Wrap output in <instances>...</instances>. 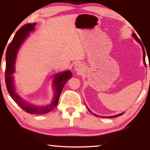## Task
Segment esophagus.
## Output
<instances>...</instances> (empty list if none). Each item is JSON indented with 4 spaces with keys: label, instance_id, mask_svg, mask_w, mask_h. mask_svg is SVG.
<instances>
[{
    "label": "esophagus",
    "instance_id": "obj_1",
    "mask_svg": "<svg viewBox=\"0 0 150 150\" xmlns=\"http://www.w3.org/2000/svg\"><path fill=\"white\" fill-rule=\"evenodd\" d=\"M74 69L78 74H81L83 71V69H84L83 65L81 64V63H78V64L75 65Z\"/></svg>",
    "mask_w": 150,
    "mask_h": 150
}]
</instances>
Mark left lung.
<instances>
[{
    "instance_id": "8db88e82",
    "label": "left lung",
    "mask_w": 150,
    "mask_h": 150,
    "mask_svg": "<svg viewBox=\"0 0 150 150\" xmlns=\"http://www.w3.org/2000/svg\"><path fill=\"white\" fill-rule=\"evenodd\" d=\"M132 35H133V37H134V38L135 39V40H136L137 41V42H138L139 43H140L141 46H142V48H143V61H144V62L145 63V49H144V47H143V44H142V42H141V40H139V39L138 38V37L137 36V35H136V34L133 33V34H132ZM89 111L91 112V110H89ZM123 113H124V112H122V113H120V114H119V115H115V116H110V117H109V118L116 117H118V116L122 115ZM94 115H96V116L98 117V115H95V114H94Z\"/></svg>"
}]
</instances>
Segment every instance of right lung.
<instances>
[{"label": "right lung", "instance_id": "1", "mask_svg": "<svg viewBox=\"0 0 150 150\" xmlns=\"http://www.w3.org/2000/svg\"><path fill=\"white\" fill-rule=\"evenodd\" d=\"M36 23L26 24L22 26L19 30L16 32L13 40L7 47L6 52V67H5V83L7 86V91L9 95L12 98L16 104L22 108L24 111L30 114L33 115H43L50 112L56 107L58 104L61 93L66 82L72 76L71 71H67L63 73L57 74L54 76V85L55 87V93L54 98L50 104L44 106H33L22 100L15 91V87L13 85V79L12 74L14 72V65L17 54L18 50L22 42L28 35L30 31L34 30Z\"/></svg>", "mask_w": 150, "mask_h": 150}]
</instances>
